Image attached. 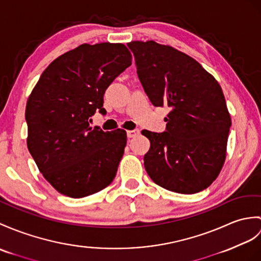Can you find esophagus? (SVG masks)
<instances>
[{"label":"esophagus","instance_id":"esophagus-1","mask_svg":"<svg viewBox=\"0 0 261 261\" xmlns=\"http://www.w3.org/2000/svg\"><path fill=\"white\" fill-rule=\"evenodd\" d=\"M139 133H140V131H139V129H135V130H129V131H126V136H128V138L129 139H131V138H135V137H137Z\"/></svg>","mask_w":261,"mask_h":261}]
</instances>
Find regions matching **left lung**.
<instances>
[{"label": "left lung", "mask_w": 261, "mask_h": 261, "mask_svg": "<svg viewBox=\"0 0 261 261\" xmlns=\"http://www.w3.org/2000/svg\"><path fill=\"white\" fill-rule=\"evenodd\" d=\"M128 47L151 103L170 109L165 132L142 131L151 143L145 170L167 190H204L225 162L231 126L221 87L195 59L171 46L135 41Z\"/></svg>", "instance_id": "left-lung-1"}]
</instances>
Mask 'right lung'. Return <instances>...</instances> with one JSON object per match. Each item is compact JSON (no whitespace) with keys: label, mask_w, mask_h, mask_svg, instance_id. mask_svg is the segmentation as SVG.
I'll return each instance as SVG.
<instances>
[{"label":"right lung","mask_w":261,"mask_h":261,"mask_svg":"<svg viewBox=\"0 0 261 261\" xmlns=\"http://www.w3.org/2000/svg\"><path fill=\"white\" fill-rule=\"evenodd\" d=\"M131 59L123 44H82L54 60L30 95L28 149L47 182L64 196L93 195L116 177L126 133L105 132L90 122L96 110L106 113V90Z\"/></svg>","instance_id":"1"}]
</instances>
